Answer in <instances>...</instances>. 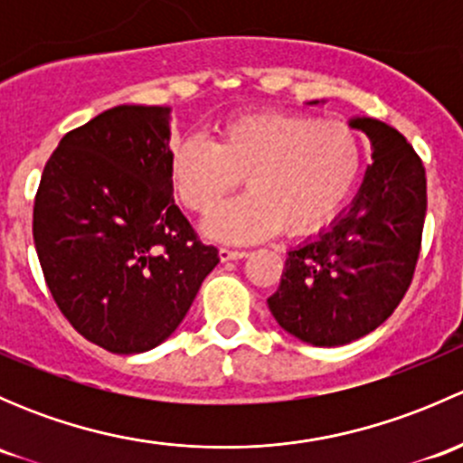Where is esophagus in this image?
<instances>
[{"instance_id": "1", "label": "esophagus", "mask_w": 463, "mask_h": 463, "mask_svg": "<svg viewBox=\"0 0 463 463\" xmlns=\"http://www.w3.org/2000/svg\"><path fill=\"white\" fill-rule=\"evenodd\" d=\"M246 250H235V249H219V260L222 261H232V260H241L246 258Z\"/></svg>"}]
</instances>
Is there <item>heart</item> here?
Listing matches in <instances>:
<instances>
[{
  "mask_svg": "<svg viewBox=\"0 0 463 463\" xmlns=\"http://www.w3.org/2000/svg\"><path fill=\"white\" fill-rule=\"evenodd\" d=\"M361 167L356 129L287 111H249L228 120L217 143L188 137L170 147L172 185L193 213H213L246 176L249 193L203 226L231 244L261 241L282 226L291 235L318 231L347 202Z\"/></svg>",
  "mask_w": 463,
  "mask_h": 463,
  "instance_id": "obj_1",
  "label": "heart"
}]
</instances>
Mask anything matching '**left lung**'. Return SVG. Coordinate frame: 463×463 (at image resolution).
I'll return each instance as SVG.
<instances>
[{"label": "left lung", "mask_w": 463, "mask_h": 463, "mask_svg": "<svg viewBox=\"0 0 463 463\" xmlns=\"http://www.w3.org/2000/svg\"><path fill=\"white\" fill-rule=\"evenodd\" d=\"M372 163L352 205L329 231L288 250L269 309L284 331L316 347L363 338L399 307L412 282L426 222V167L403 134L376 118Z\"/></svg>", "instance_id": "left-lung-1"}]
</instances>
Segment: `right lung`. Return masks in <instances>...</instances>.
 Wrapping results in <instances>:
<instances>
[{
	"instance_id": "1",
	"label": "right lung",
	"mask_w": 463,
	"mask_h": 463,
	"mask_svg": "<svg viewBox=\"0 0 463 463\" xmlns=\"http://www.w3.org/2000/svg\"><path fill=\"white\" fill-rule=\"evenodd\" d=\"M170 116V107L118 105L64 134L33 205L55 305L111 354L170 338L219 264L175 203Z\"/></svg>"
}]
</instances>
